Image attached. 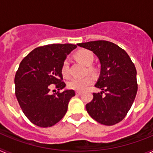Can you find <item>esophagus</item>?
I'll use <instances>...</instances> for the list:
<instances>
[{
    "label": "esophagus",
    "instance_id": "1",
    "mask_svg": "<svg viewBox=\"0 0 153 153\" xmlns=\"http://www.w3.org/2000/svg\"><path fill=\"white\" fill-rule=\"evenodd\" d=\"M82 94V92L81 91H76V96H80Z\"/></svg>",
    "mask_w": 153,
    "mask_h": 153
}]
</instances>
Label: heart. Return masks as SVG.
Returning <instances> with one entry per match:
<instances>
[{"mask_svg": "<svg viewBox=\"0 0 153 153\" xmlns=\"http://www.w3.org/2000/svg\"><path fill=\"white\" fill-rule=\"evenodd\" d=\"M76 59L86 66H90L94 60V56L93 53L88 50H79L75 54ZM91 72L94 71L93 67H90ZM61 74L64 78H68L70 76L69 71V62L67 60H65L63 62L61 66ZM93 78L90 76H86L83 77H75L70 79L67 83V87L70 90H76V91H83L86 90V87L92 84Z\"/></svg>", "mask_w": 153, "mask_h": 153, "instance_id": "1", "label": "heart"}]
</instances>
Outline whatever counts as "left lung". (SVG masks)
I'll return each mask as SVG.
<instances>
[{"label": "left lung", "instance_id": "left-lung-1", "mask_svg": "<svg viewBox=\"0 0 153 153\" xmlns=\"http://www.w3.org/2000/svg\"><path fill=\"white\" fill-rule=\"evenodd\" d=\"M93 51L101 64L100 75L95 86L100 93H93L86 105L87 113L100 123L113 126L122 121L134 102L138 90L136 70L127 53L106 40L77 44Z\"/></svg>", "mask_w": 153, "mask_h": 153}]
</instances>
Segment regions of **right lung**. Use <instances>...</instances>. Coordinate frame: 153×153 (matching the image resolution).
Wrapping results in <instances>:
<instances>
[{
	"label": "right lung",
	"instance_id": "obj_1",
	"mask_svg": "<svg viewBox=\"0 0 153 153\" xmlns=\"http://www.w3.org/2000/svg\"><path fill=\"white\" fill-rule=\"evenodd\" d=\"M76 46L53 44L35 48L22 60L15 74V95L23 113L32 123L50 127L57 123L67 111L73 90L50 94L52 86L58 90L66 84L61 66ZM54 84V85H52Z\"/></svg>",
	"mask_w": 153,
	"mask_h": 153
}]
</instances>
